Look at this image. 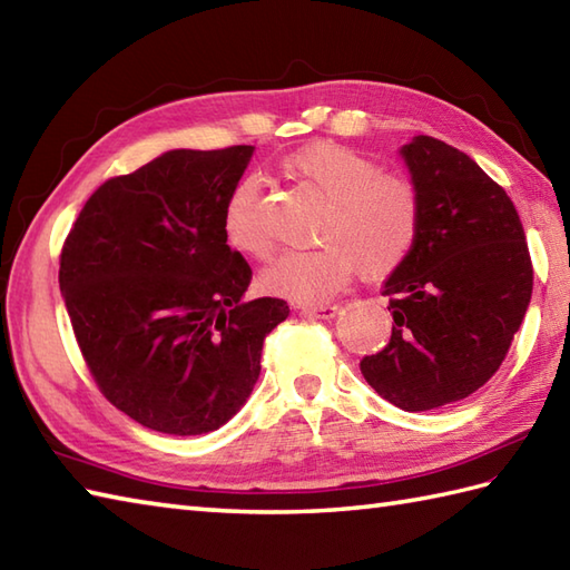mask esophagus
Segmentation results:
<instances>
[{"instance_id": "34e87169", "label": "esophagus", "mask_w": 570, "mask_h": 570, "mask_svg": "<svg viewBox=\"0 0 570 570\" xmlns=\"http://www.w3.org/2000/svg\"><path fill=\"white\" fill-rule=\"evenodd\" d=\"M296 308L313 318H333L337 311V304H298Z\"/></svg>"}]
</instances>
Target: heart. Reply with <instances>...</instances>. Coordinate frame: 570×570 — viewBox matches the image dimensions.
<instances>
[{
    "label": "heart",
    "instance_id": "obj_1",
    "mask_svg": "<svg viewBox=\"0 0 570 570\" xmlns=\"http://www.w3.org/2000/svg\"><path fill=\"white\" fill-rule=\"evenodd\" d=\"M284 174L323 203L316 237L321 245L286 252L262 276L269 294L294 301H323L343 288L360 269L365 278H384L414 252L421 229V196L411 178L343 144L313 141L288 154ZM223 235L235 252L252 259L272 254L264 225L259 184L242 178L223 205Z\"/></svg>",
    "mask_w": 570,
    "mask_h": 570
}]
</instances>
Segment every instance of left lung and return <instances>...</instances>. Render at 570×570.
I'll list each match as a JSON object with an SVG mask.
<instances>
[{
    "label": "left lung",
    "instance_id": "1",
    "mask_svg": "<svg viewBox=\"0 0 570 570\" xmlns=\"http://www.w3.org/2000/svg\"><path fill=\"white\" fill-rule=\"evenodd\" d=\"M421 196L414 252L386 278L390 343L360 360L404 411L478 392L500 370L529 308L534 266L514 203L468 154L433 137L402 149Z\"/></svg>",
    "mask_w": 570,
    "mask_h": 570
}]
</instances>
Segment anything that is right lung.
I'll return each mask as SVG.
<instances>
[{"mask_svg": "<svg viewBox=\"0 0 570 570\" xmlns=\"http://www.w3.org/2000/svg\"><path fill=\"white\" fill-rule=\"evenodd\" d=\"M254 147L174 149L92 193L60 249L58 284L102 396L168 435L220 429L247 402L282 298L245 301L252 269L223 235Z\"/></svg>", "mask_w": 570, "mask_h": 570, "instance_id": "right-lung-1", "label": "right lung"}]
</instances>
